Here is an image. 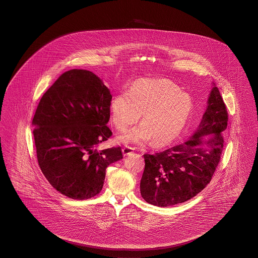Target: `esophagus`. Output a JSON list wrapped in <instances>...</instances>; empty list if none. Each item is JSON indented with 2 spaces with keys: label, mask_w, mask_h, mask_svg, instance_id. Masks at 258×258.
I'll list each match as a JSON object with an SVG mask.
<instances>
[{
  "label": "esophagus",
  "mask_w": 258,
  "mask_h": 258,
  "mask_svg": "<svg viewBox=\"0 0 258 258\" xmlns=\"http://www.w3.org/2000/svg\"><path fill=\"white\" fill-rule=\"evenodd\" d=\"M122 151H123V154H124L125 156H126V155L133 154L134 149H133V147H131V146H125V147L122 149Z\"/></svg>",
  "instance_id": "34e87169"
}]
</instances>
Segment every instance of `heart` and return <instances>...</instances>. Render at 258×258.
I'll return each instance as SVG.
<instances>
[{"mask_svg":"<svg viewBox=\"0 0 258 258\" xmlns=\"http://www.w3.org/2000/svg\"><path fill=\"white\" fill-rule=\"evenodd\" d=\"M193 100L180 87L168 80H141L128 93L115 94L109 104L111 122L118 131H125L142 114V125L120 135L125 144H143L152 140L165 146L175 140L187 122Z\"/></svg>","mask_w":258,"mask_h":258,"instance_id":"obj_1","label":"heart"}]
</instances>
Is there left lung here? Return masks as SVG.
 I'll list each match as a JSON object with an SVG mask.
<instances>
[{
    "mask_svg": "<svg viewBox=\"0 0 258 258\" xmlns=\"http://www.w3.org/2000/svg\"><path fill=\"white\" fill-rule=\"evenodd\" d=\"M228 111L218 87H214L208 106L194 135L164 151L145 154L141 195L147 203L167 207L184 203L210 182L223 150V133ZM213 135L203 141L204 135Z\"/></svg>",
    "mask_w": 258,
    "mask_h": 258,
    "instance_id": "left-lung-1",
    "label": "left lung"
}]
</instances>
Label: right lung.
Returning a JSON list of instances; mask_svg holds the SVG:
<instances>
[{"label": "right lung", "mask_w": 258, "mask_h": 258, "mask_svg": "<svg viewBox=\"0 0 258 258\" xmlns=\"http://www.w3.org/2000/svg\"><path fill=\"white\" fill-rule=\"evenodd\" d=\"M109 90L94 73H63L39 100L32 124L39 167L53 187L75 200L97 195L120 147L97 150L112 135Z\"/></svg>", "instance_id": "obj_1"}]
</instances>
